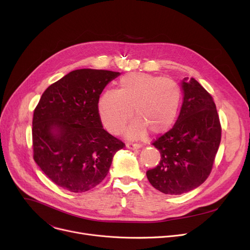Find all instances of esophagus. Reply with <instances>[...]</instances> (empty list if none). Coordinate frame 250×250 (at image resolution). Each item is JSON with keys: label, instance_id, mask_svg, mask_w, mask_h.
Returning a JSON list of instances; mask_svg holds the SVG:
<instances>
[{"label": "esophagus", "instance_id": "34e87169", "mask_svg": "<svg viewBox=\"0 0 250 250\" xmlns=\"http://www.w3.org/2000/svg\"><path fill=\"white\" fill-rule=\"evenodd\" d=\"M126 147L128 149H139L142 147V145L140 143H132V142H128L126 143Z\"/></svg>", "mask_w": 250, "mask_h": 250}]
</instances>
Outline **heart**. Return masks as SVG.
<instances>
[{
    "label": "heart",
    "instance_id": "heart-1",
    "mask_svg": "<svg viewBox=\"0 0 250 250\" xmlns=\"http://www.w3.org/2000/svg\"><path fill=\"white\" fill-rule=\"evenodd\" d=\"M182 100L179 85L171 79L146 73H129L120 80V88L101 95L98 108L102 124L110 133L118 134L132 118L136 121L126 133L141 137L165 133L173 125Z\"/></svg>",
    "mask_w": 250,
    "mask_h": 250
}]
</instances>
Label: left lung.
Wrapping results in <instances>:
<instances>
[{
	"instance_id": "obj_1",
	"label": "left lung",
	"mask_w": 250,
	"mask_h": 250,
	"mask_svg": "<svg viewBox=\"0 0 250 250\" xmlns=\"http://www.w3.org/2000/svg\"><path fill=\"white\" fill-rule=\"evenodd\" d=\"M185 97L173 127L155 140L161 160L146 172L153 188L165 194L188 192L211 173L222 127L212 95L193 78L182 80Z\"/></svg>"
}]
</instances>
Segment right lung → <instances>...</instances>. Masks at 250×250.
Segmentation results:
<instances>
[{
    "label": "right lung",
    "mask_w": 250,
    "mask_h": 250,
    "mask_svg": "<svg viewBox=\"0 0 250 250\" xmlns=\"http://www.w3.org/2000/svg\"><path fill=\"white\" fill-rule=\"evenodd\" d=\"M120 73L81 69L43 92L33 112V159L57 186L85 192L107 175L125 143L103 128L100 94Z\"/></svg>",
    "instance_id": "add662e5"
}]
</instances>
